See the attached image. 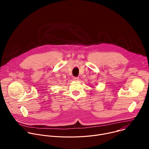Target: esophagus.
Returning a JSON list of instances; mask_svg holds the SVG:
<instances>
[{"mask_svg": "<svg viewBox=\"0 0 149 149\" xmlns=\"http://www.w3.org/2000/svg\"><path fill=\"white\" fill-rule=\"evenodd\" d=\"M73 79L75 81H78L79 79V77H74Z\"/></svg>", "mask_w": 149, "mask_h": 149, "instance_id": "1", "label": "esophagus"}]
</instances>
